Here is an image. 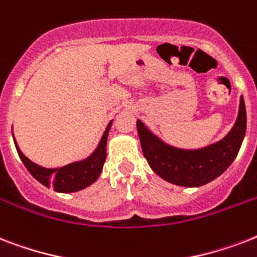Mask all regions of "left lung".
<instances>
[{
	"mask_svg": "<svg viewBox=\"0 0 257 257\" xmlns=\"http://www.w3.org/2000/svg\"><path fill=\"white\" fill-rule=\"evenodd\" d=\"M245 129L247 113L243 96L240 97L239 116L231 132L223 140L196 151L164 144L137 120L141 148L151 168L165 181L181 187H201L219 177L237 156Z\"/></svg>",
	"mask_w": 257,
	"mask_h": 257,
	"instance_id": "1",
	"label": "left lung"
}]
</instances>
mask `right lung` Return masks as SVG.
Returning a JSON list of instances; mask_svg holds the SVG:
<instances>
[{"instance_id":"obj_1","label":"right lung","mask_w":257,"mask_h":257,"mask_svg":"<svg viewBox=\"0 0 257 257\" xmlns=\"http://www.w3.org/2000/svg\"><path fill=\"white\" fill-rule=\"evenodd\" d=\"M110 125H112V121L105 129L97 149L88 159L77 161V163H72V164L61 167V168H42L40 165L34 164L20 151L17 143H14V144H16L18 156L22 160L24 165L37 181L44 184L45 187H52L54 191L62 192V193L76 192L84 189L98 179L102 167H104L105 159H106V139H108Z\"/></svg>"}]
</instances>
